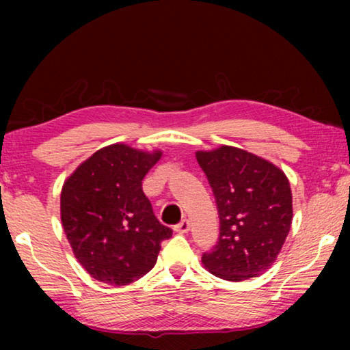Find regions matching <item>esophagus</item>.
Returning a JSON list of instances; mask_svg holds the SVG:
<instances>
[{"label": "esophagus", "mask_w": 350, "mask_h": 350, "mask_svg": "<svg viewBox=\"0 0 350 350\" xmlns=\"http://www.w3.org/2000/svg\"><path fill=\"white\" fill-rule=\"evenodd\" d=\"M175 231L176 232H181V234L188 232L189 231V221H188V219H186V218L181 219V221L175 226Z\"/></svg>", "instance_id": "34e87169"}]
</instances>
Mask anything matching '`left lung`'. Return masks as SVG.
I'll return each mask as SVG.
<instances>
[{
    "mask_svg": "<svg viewBox=\"0 0 350 350\" xmlns=\"http://www.w3.org/2000/svg\"><path fill=\"white\" fill-rule=\"evenodd\" d=\"M213 191L219 236L202 262L219 279L242 282L275 261L290 232L293 208L286 176L274 164L239 148L199 151Z\"/></svg>",
    "mask_w": 350,
    "mask_h": 350,
    "instance_id": "8db88e82",
    "label": "left lung"
}]
</instances>
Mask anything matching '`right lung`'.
I'll return each mask as SVG.
<instances>
[{
  "instance_id": "right-lung-1",
  "label": "right lung",
  "mask_w": 350,
  "mask_h": 350,
  "mask_svg": "<svg viewBox=\"0 0 350 350\" xmlns=\"http://www.w3.org/2000/svg\"><path fill=\"white\" fill-rule=\"evenodd\" d=\"M126 145L94 152L65 181L62 224L76 260L95 280L132 284L151 271L172 229L159 223L142 181L159 161Z\"/></svg>"
}]
</instances>
